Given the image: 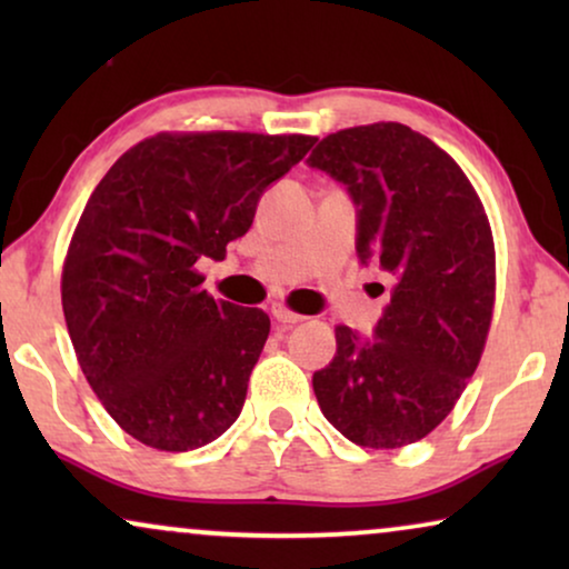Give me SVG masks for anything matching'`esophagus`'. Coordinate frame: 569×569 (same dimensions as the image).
<instances>
[{
    "label": "esophagus",
    "mask_w": 569,
    "mask_h": 569,
    "mask_svg": "<svg viewBox=\"0 0 569 569\" xmlns=\"http://www.w3.org/2000/svg\"><path fill=\"white\" fill-rule=\"evenodd\" d=\"M271 316H274L277 321L284 323V326H292V323H300L302 321L300 313H295V310L279 306V302H274V306H271Z\"/></svg>",
    "instance_id": "1"
}]
</instances>
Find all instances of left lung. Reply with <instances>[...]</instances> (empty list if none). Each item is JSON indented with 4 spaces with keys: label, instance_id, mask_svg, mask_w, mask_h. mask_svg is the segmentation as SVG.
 Returning <instances> with one entry per match:
<instances>
[{
    "label": "left lung",
    "instance_id": "obj_1",
    "mask_svg": "<svg viewBox=\"0 0 569 569\" xmlns=\"http://www.w3.org/2000/svg\"><path fill=\"white\" fill-rule=\"evenodd\" d=\"M308 162L360 207L357 253L393 279L376 339L337 329V357L313 376L323 417L362 448H403L461 399L495 310V238L461 166L396 121L323 137Z\"/></svg>",
    "mask_w": 569,
    "mask_h": 569
}]
</instances>
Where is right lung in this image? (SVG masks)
<instances>
[{"instance_id": "right-lung-1", "label": "right lung", "mask_w": 569, "mask_h": 569, "mask_svg": "<svg viewBox=\"0 0 569 569\" xmlns=\"http://www.w3.org/2000/svg\"><path fill=\"white\" fill-rule=\"evenodd\" d=\"M313 144L308 134L160 131L90 193L61 269V308L84 378L134 440L183 453L238 419L271 323L261 308L214 300L197 263L224 259L263 189Z\"/></svg>"}]
</instances>
